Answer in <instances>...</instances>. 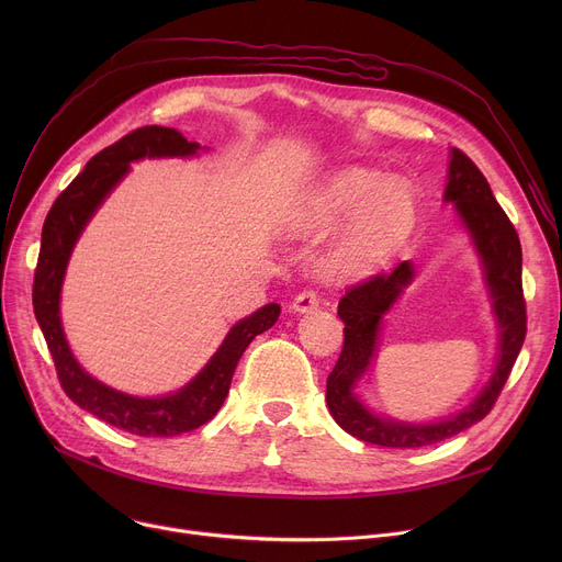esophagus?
Masks as SVG:
<instances>
[{
    "instance_id": "34e87169",
    "label": "esophagus",
    "mask_w": 562,
    "mask_h": 562,
    "mask_svg": "<svg viewBox=\"0 0 562 562\" xmlns=\"http://www.w3.org/2000/svg\"><path fill=\"white\" fill-rule=\"evenodd\" d=\"M316 307H318V293H316V291H312V289L301 291L299 296L293 299V303H291V310H293V312H299V314L312 312V310H316Z\"/></svg>"
}]
</instances>
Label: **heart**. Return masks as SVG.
<instances>
[{"instance_id": "obj_1", "label": "heart", "mask_w": 562, "mask_h": 562, "mask_svg": "<svg viewBox=\"0 0 562 562\" xmlns=\"http://www.w3.org/2000/svg\"><path fill=\"white\" fill-rule=\"evenodd\" d=\"M415 216V195L403 182L382 184L378 172L348 168L310 193L291 227L299 234H318L349 217L335 244L333 266L356 276L387 263L407 241Z\"/></svg>"}]
</instances>
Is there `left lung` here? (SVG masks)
Instances as JSON below:
<instances>
[{
    "instance_id": "1",
    "label": "left lung",
    "mask_w": 562,
    "mask_h": 562,
    "mask_svg": "<svg viewBox=\"0 0 562 562\" xmlns=\"http://www.w3.org/2000/svg\"><path fill=\"white\" fill-rule=\"evenodd\" d=\"M447 202H456L458 216L469 229L481 255L485 282L498 323V360L483 392L451 419L437 424H405L380 419L369 412L352 387L369 369L375 352L382 314H387L401 291L415 278V266L401 261L392 273H378L360 284H352L339 301L344 321V348L328 375L326 401L335 422L369 445L387 449H417L453 437L490 415L501 390L513 371L526 337V301L521 289V246L506 212L492 195V189L479 166L458 147H451Z\"/></svg>"
}]
</instances>
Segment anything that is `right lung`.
I'll return each mask as SVG.
<instances>
[{"label": "right lung", "mask_w": 562, "mask_h": 562, "mask_svg": "<svg viewBox=\"0 0 562 562\" xmlns=\"http://www.w3.org/2000/svg\"><path fill=\"white\" fill-rule=\"evenodd\" d=\"M198 143L187 140L170 127H140L104 147L56 198L43 225L41 255L34 273V314L45 335L56 367L58 382L72 403L98 419L140 437H175L200 428L221 409L236 364L248 344L269 330L280 316V305L271 303L246 316L227 333L216 356L180 392L159 398H138L115 392L88 375L68 348L58 299L70 252L81 229L91 221L102 200L123 180L130 161L143 157H191Z\"/></svg>", "instance_id": "1"}]
</instances>
